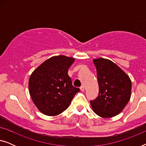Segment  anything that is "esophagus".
Here are the masks:
<instances>
[{
	"instance_id": "esophagus-1",
	"label": "esophagus",
	"mask_w": 146,
	"mask_h": 146,
	"mask_svg": "<svg viewBox=\"0 0 146 146\" xmlns=\"http://www.w3.org/2000/svg\"><path fill=\"white\" fill-rule=\"evenodd\" d=\"M80 90H81V91H82V92H84V86H80Z\"/></svg>"
}]
</instances>
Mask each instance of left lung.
<instances>
[{
  "mask_svg": "<svg viewBox=\"0 0 146 146\" xmlns=\"http://www.w3.org/2000/svg\"><path fill=\"white\" fill-rule=\"evenodd\" d=\"M97 71L98 96L90 101L93 111L102 117L119 114L130 99L131 82L129 77L113 62L99 58L94 59Z\"/></svg>",
  "mask_w": 146,
  "mask_h": 146,
  "instance_id": "left-lung-1",
  "label": "left lung"
}]
</instances>
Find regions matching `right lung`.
Instances as JSON below:
<instances>
[{
	"label": "right lung",
	"instance_id": "add662e5",
	"mask_svg": "<svg viewBox=\"0 0 146 146\" xmlns=\"http://www.w3.org/2000/svg\"><path fill=\"white\" fill-rule=\"evenodd\" d=\"M74 58L60 55L50 58L31 74L29 93L37 108L46 115H57L66 110L76 94L80 91L73 86L68 68Z\"/></svg>",
	"mask_w": 146,
	"mask_h": 146
}]
</instances>
